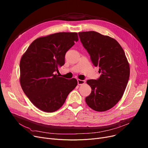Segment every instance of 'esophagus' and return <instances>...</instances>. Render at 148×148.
Returning <instances> with one entry per match:
<instances>
[{
	"label": "esophagus",
	"mask_w": 148,
	"mask_h": 148,
	"mask_svg": "<svg viewBox=\"0 0 148 148\" xmlns=\"http://www.w3.org/2000/svg\"><path fill=\"white\" fill-rule=\"evenodd\" d=\"M84 83H85V81H84V80H80V79L77 80V83H78L79 85L83 84Z\"/></svg>",
	"instance_id": "34e87169"
}]
</instances>
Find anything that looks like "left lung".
Segmentation results:
<instances>
[{
    "label": "left lung",
    "mask_w": 148,
    "mask_h": 148,
    "mask_svg": "<svg viewBox=\"0 0 148 148\" xmlns=\"http://www.w3.org/2000/svg\"><path fill=\"white\" fill-rule=\"evenodd\" d=\"M79 36L101 73L97 80H87L92 91L85 101L95 111H107L121 99L129 80L130 65L125 52L114 39L95 31L79 32Z\"/></svg>",
    "instance_id": "left-lung-1"
}]
</instances>
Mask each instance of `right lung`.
Returning a JSON list of instances; mask_svg holds the SVG:
<instances>
[{
  "label": "right lung",
  "mask_w": 148,
  "mask_h": 148,
  "mask_svg": "<svg viewBox=\"0 0 148 148\" xmlns=\"http://www.w3.org/2000/svg\"><path fill=\"white\" fill-rule=\"evenodd\" d=\"M76 32H59L34 41L20 62L21 88L32 104L45 112H53L63 106L77 86L55 74L65 64L66 51L78 41Z\"/></svg>",
  "instance_id": "1"
}]
</instances>
